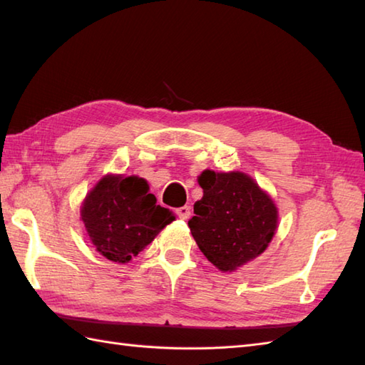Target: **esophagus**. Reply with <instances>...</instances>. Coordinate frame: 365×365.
<instances>
[{
	"label": "esophagus",
	"mask_w": 365,
	"mask_h": 365,
	"mask_svg": "<svg viewBox=\"0 0 365 365\" xmlns=\"http://www.w3.org/2000/svg\"><path fill=\"white\" fill-rule=\"evenodd\" d=\"M175 215H177L180 220H188L190 215H191V208H190L188 205L178 207V208H175Z\"/></svg>",
	"instance_id": "1"
}]
</instances>
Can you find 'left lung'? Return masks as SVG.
Wrapping results in <instances>:
<instances>
[{
    "label": "left lung",
    "instance_id": "left-lung-1",
    "mask_svg": "<svg viewBox=\"0 0 365 365\" xmlns=\"http://www.w3.org/2000/svg\"><path fill=\"white\" fill-rule=\"evenodd\" d=\"M204 196L188 221L199 250L221 271H234L267 250L277 227V210L251 177L205 170Z\"/></svg>",
    "mask_w": 365,
    "mask_h": 365
}]
</instances>
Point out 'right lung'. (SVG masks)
I'll return each instance as SVG.
<instances>
[{
	"instance_id": "add662e5",
	"label": "right lung",
	"mask_w": 365,
	"mask_h": 365,
	"mask_svg": "<svg viewBox=\"0 0 365 365\" xmlns=\"http://www.w3.org/2000/svg\"><path fill=\"white\" fill-rule=\"evenodd\" d=\"M92 245L108 260L127 263L175 218L157 205L149 185L139 177L106 175L81 208Z\"/></svg>"
}]
</instances>
